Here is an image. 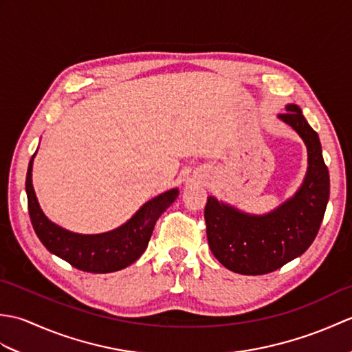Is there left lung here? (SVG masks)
Here are the masks:
<instances>
[{
    "mask_svg": "<svg viewBox=\"0 0 352 352\" xmlns=\"http://www.w3.org/2000/svg\"><path fill=\"white\" fill-rule=\"evenodd\" d=\"M278 118L290 125L307 146L309 166L301 188L266 214H250L207 198L204 218L213 256L230 271L263 275L300 257L315 241L330 198V174L318 133L296 104Z\"/></svg>",
    "mask_w": 352,
    "mask_h": 352,
    "instance_id": "obj_1",
    "label": "left lung"
}]
</instances>
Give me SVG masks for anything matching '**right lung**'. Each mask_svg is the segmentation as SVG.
I'll use <instances>...</instances> for the list:
<instances>
[{
	"mask_svg": "<svg viewBox=\"0 0 352 352\" xmlns=\"http://www.w3.org/2000/svg\"><path fill=\"white\" fill-rule=\"evenodd\" d=\"M36 154V153H34ZM28 163L25 192L32 226L45 248L85 272L121 271L145 252L157 219L178 197V189L149 199L124 226L102 234H77L52 223L41 210L32 183L33 159Z\"/></svg>",
	"mask_w": 352,
	"mask_h": 352,
	"instance_id": "add662e5",
	"label": "right lung"
}]
</instances>
